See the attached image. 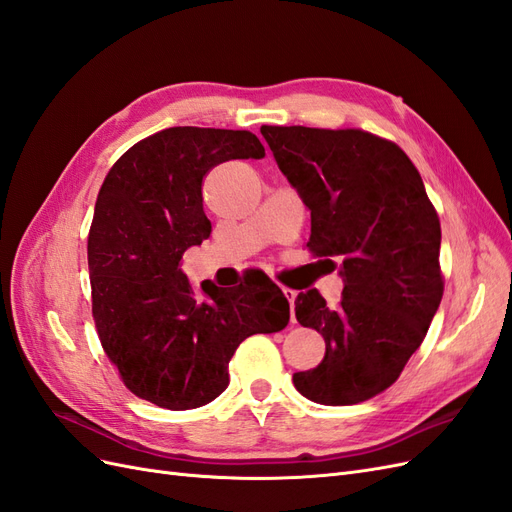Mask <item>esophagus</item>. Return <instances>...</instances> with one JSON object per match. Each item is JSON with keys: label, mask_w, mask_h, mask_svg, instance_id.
Here are the masks:
<instances>
[{"label": "esophagus", "mask_w": 512, "mask_h": 512, "mask_svg": "<svg viewBox=\"0 0 512 512\" xmlns=\"http://www.w3.org/2000/svg\"><path fill=\"white\" fill-rule=\"evenodd\" d=\"M282 292H284V297L288 299V303H290V307H292V305H294V299H297V290L282 288ZM292 322H297V318H294V314H292Z\"/></svg>", "instance_id": "34e87169"}]
</instances>
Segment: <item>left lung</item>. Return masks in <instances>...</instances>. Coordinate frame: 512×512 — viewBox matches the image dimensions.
Instances as JSON below:
<instances>
[{
  "label": "left lung",
  "instance_id": "8db88e82",
  "mask_svg": "<svg viewBox=\"0 0 512 512\" xmlns=\"http://www.w3.org/2000/svg\"><path fill=\"white\" fill-rule=\"evenodd\" d=\"M275 162L312 211L307 250L342 260L344 297L294 299L303 327L327 344L318 367L292 376L322 406L386 391L423 344L444 292L440 218L404 149L356 128L262 126Z\"/></svg>",
  "mask_w": 512,
  "mask_h": 512
}]
</instances>
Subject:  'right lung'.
Wrapping results in <instances>:
<instances>
[{
  "label": "right lung",
  "instance_id": "obj_1",
  "mask_svg": "<svg viewBox=\"0 0 512 512\" xmlns=\"http://www.w3.org/2000/svg\"><path fill=\"white\" fill-rule=\"evenodd\" d=\"M247 130L179 126L132 145L108 170L87 239L91 314L123 384L168 410L205 406L228 386L243 339L277 333L290 305L269 277L198 299L179 262L211 235L203 179L228 160H260Z\"/></svg>",
  "mask_w": 512,
  "mask_h": 512
}]
</instances>
